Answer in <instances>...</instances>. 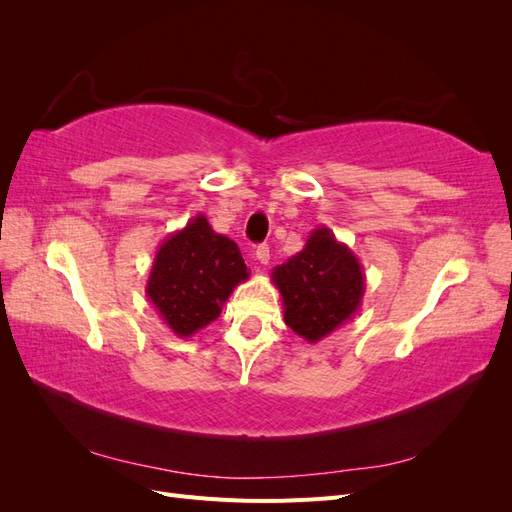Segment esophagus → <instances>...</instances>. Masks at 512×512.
Wrapping results in <instances>:
<instances>
[{"label":"esophagus","mask_w":512,"mask_h":512,"mask_svg":"<svg viewBox=\"0 0 512 512\" xmlns=\"http://www.w3.org/2000/svg\"><path fill=\"white\" fill-rule=\"evenodd\" d=\"M254 258L260 262V265H269V258H271L269 245H258L254 250Z\"/></svg>","instance_id":"obj_1"}]
</instances>
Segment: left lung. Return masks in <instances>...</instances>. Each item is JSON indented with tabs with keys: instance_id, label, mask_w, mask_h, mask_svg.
I'll use <instances>...</instances> for the list:
<instances>
[{
	"instance_id": "left-lung-1",
	"label": "left lung",
	"mask_w": 512,
	"mask_h": 512,
	"mask_svg": "<svg viewBox=\"0 0 512 512\" xmlns=\"http://www.w3.org/2000/svg\"><path fill=\"white\" fill-rule=\"evenodd\" d=\"M282 294L284 322L316 344L359 312L365 294V273L350 247L333 230L318 226L303 250L271 271Z\"/></svg>"
}]
</instances>
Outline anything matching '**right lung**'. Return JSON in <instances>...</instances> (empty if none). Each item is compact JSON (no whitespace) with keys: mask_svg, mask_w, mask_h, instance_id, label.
Wrapping results in <instances>:
<instances>
[{"mask_svg":"<svg viewBox=\"0 0 512 512\" xmlns=\"http://www.w3.org/2000/svg\"><path fill=\"white\" fill-rule=\"evenodd\" d=\"M247 277L239 245L198 213L162 241L145 292L170 331L192 337L222 314L232 290Z\"/></svg>","mask_w":512,"mask_h":512,"instance_id":"1","label":"right lung"}]
</instances>
